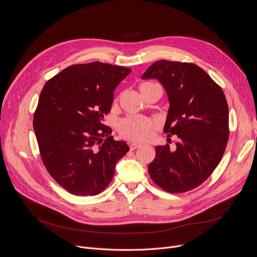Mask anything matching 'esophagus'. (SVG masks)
Listing matches in <instances>:
<instances>
[{
  "instance_id": "1",
  "label": "esophagus",
  "mask_w": 257,
  "mask_h": 257,
  "mask_svg": "<svg viewBox=\"0 0 257 257\" xmlns=\"http://www.w3.org/2000/svg\"><path fill=\"white\" fill-rule=\"evenodd\" d=\"M140 146H141V144L140 143H131L130 144V150L131 151H135V150H137L138 148H140Z\"/></svg>"
}]
</instances>
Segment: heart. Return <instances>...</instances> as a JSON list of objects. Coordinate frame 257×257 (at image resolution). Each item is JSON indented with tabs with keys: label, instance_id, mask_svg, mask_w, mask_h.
Wrapping results in <instances>:
<instances>
[{
	"label": "heart",
	"instance_id": "1",
	"mask_svg": "<svg viewBox=\"0 0 257 257\" xmlns=\"http://www.w3.org/2000/svg\"><path fill=\"white\" fill-rule=\"evenodd\" d=\"M155 86H158L155 82H142L139 85V90L142 96L148 94ZM155 123L146 118L138 116H129L120 122L119 129L121 135L132 141H145L149 140L155 130Z\"/></svg>",
	"mask_w": 257,
	"mask_h": 257
}]
</instances>
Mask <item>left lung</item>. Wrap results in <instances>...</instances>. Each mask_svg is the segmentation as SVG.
Here are the masks:
<instances>
[{
    "instance_id": "1",
    "label": "left lung",
    "mask_w": 257,
    "mask_h": 257,
    "mask_svg": "<svg viewBox=\"0 0 257 257\" xmlns=\"http://www.w3.org/2000/svg\"><path fill=\"white\" fill-rule=\"evenodd\" d=\"M142 79H158L165 87L170 108L164 131L177 135L170 145L156 146L149 165L151 178L170 193L199 186L221 162L229 139V107L221 86L192 63L160 60Z\"/></svg>"
}]
</instances>
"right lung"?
<instances>
[{
	"label": "right lung",
	"mask_w": 257,
	"mask_h": 257,
	"mask_svg": "<svg viewBox=\"0 0 257 257\" xmlns=\"http://www.w3.org/2000/svg\"><path fill=\"white\" fill-rule=\"evenodd\" d=\"M130 72L101 62L72 65L48 80L41 92L33 129L42 161L71 194H99L129 152L102 121L111 111L114 90Z\"/></svg>",
	"instance_id": "add662e5"
}]
</instances>
